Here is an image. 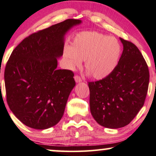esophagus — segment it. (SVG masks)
<instances>
[{
    "label": "esophagus",
    "instance_id": "1",
    "mask_svg": "<svg viewBox=\"0 0 156 156\" xmlns=\"http://www.w3.org/2000/svg\"><path fill=\"white\" fill-rule=\"evenodd\" d=\"M74 78H75V80H76V83H80L82 81V79L78 76H76L74 77Z\"/></svg>",
    "mask_w": 156,
    "mask_h": 156
}]
</instances>
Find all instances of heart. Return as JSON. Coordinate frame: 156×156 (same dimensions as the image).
I'll return each mask as SVG.
<instances>
[{
	"label": "heart",
	"mask_w": 156,
	"mask_h": 156,
	"mask_svg": "<svg viewBox=\"0 0 156 156\" xmlns=\"http://www.w3.org/2000/svg\"><path fill=\"white\" fill-rule=\"evenodd\" d=\"M122 53L117 39L97 32L83 31L77 34L71 47L66 46L63 56L69 69L73 70L84 60V68L93 78H106L117 68Z\"/></svg>",
	"instance_id": "obj_1"
}]
</instances>
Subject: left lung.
Segmentation results:
<instances>
[{"mask_svg": "<svg viewBox=\"0 0 156 156\" xmlns=\"http://www.w3.org/2000/svg\"><path fill=\"white\" fill-rule=\"evenodd\" d=\"M123 52L109 76L88 83L90 110L98 124L117 129L130 123L144 105L149 84V70L137 47L119 38Z\"/></svg>", "mask_w": 156, "mask_h": 156, "instance_id": "1", "label": "left lung"}]
</instances>
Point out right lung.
Here are the masks:
<instances>
[{"label": "right lung", "mask_w": 156, "mask_h": 156, "mask_svg": "<svg viewBox=\"0 0 156 156\" xmlns=\"http://www.w3.org/2000/svg\"><path fill=\"white\" fill-rule=\"evenodd\" d=\"M79 19H67L31 34L11 53L5 68L6 100L20 121L33 129H45L63 116L76 86L73 73L58 70L65 36Z\"/></svg>", "instance_id": "add662e5"}]
</instances>
